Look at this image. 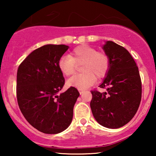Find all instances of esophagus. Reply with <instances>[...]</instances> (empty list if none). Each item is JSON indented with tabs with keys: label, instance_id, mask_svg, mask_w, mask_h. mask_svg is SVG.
Instances as JSON below:
<instances>
[{
	"label": "esophagus",
	"instance_id": "obj_1",
	"mask_svg": "<svg viewBox=\"0 0 156 156\" xmlns=\"http://www.w3.org/2000/svg\"><path fill=\"white\" fill-rule=\"evenodd\" d=\"M79 91H80V94H82L84 92V90H82V89H79Z\"/></svg>",
	"mask_w": 156,
	"mask_h": 156
}]
</instances>
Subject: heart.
<instances>
[{
	"label": "heart",
	"instance_id": "obj_1",
	"mask_svg": "<svg viewBox=\"0 0 156 156\" xmlns=\"http://www.w3.org/2000/svg\"><path fill=\"white\" fill-rule=\"evenodd\" d=\"M82 63L83 72L67 80V84L78 89H85L94 83L96 76L101 78L109 69V58L105 53L98 52L88 45L76 47L69 55H63L58 61V67L62 74L71 76L76 70V64Z\"/></svg>",
	"mask_w": 156,
	"mask_h": 156
}]
</instances>
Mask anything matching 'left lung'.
<instances>
[{
	"instance_id": "left-lung-1",
	"label": "left lung",
	"mask_w": 156,
	"mask_h": 156,
	"mask_svg": "<svg viewBox=\"0 0 156 156\" xmlns=\"http://www.w3.org/2000/svg\"><path fill=\"white\" fill-rule=\"evenodd\" d=\"M110 66L99 87L106 92L91 91L90 107L100 125L119 129L135 116L141 100V80L138 68L126 49L112 41L102 47Z\"/></svg>"
}]
</instances>
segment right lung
<instances>
[{
	"instance_id": "right-lung-1",
	"label": "right lung",
	"mask_w": 156,
	"mask_h": 156,
	"mask_svg": "<svg viewBox=\"0 0 156 156\" xmlns=\"http://www.w3.org/2000/svg\"><path fill=\"white\" fill-rule=\"evenodd\" d=\"M68 48L65 44H45L36 49L17 72L19 108L27 122L44 133H59L69 127L80 96L73 87L57 94L65 84L58 61Z\"/></svg>"
}]
</instances>
